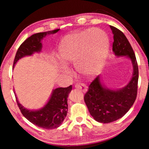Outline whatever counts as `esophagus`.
Segmentation results:
<instances>
[{"label": "esophagus", "instance_id": "34e87169", "mask_svg": "<svg viewBox=\"0 0 149 149\" xmlns=\"http://www.w3.org/2000/svg\"><path fill=\"white\" fill-rule=\"evenodd\" d=\"M75 87L76 88V89L81 90L83 92H86L88 89L87 86H86L84 84H81V83H77V84H75Z\"/></svg>", "mask_w": 149, "mask_h": 149}]
</instances>
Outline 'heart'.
I'll return each mask as SVG.
<instances>
[{
  "label": "heart",
  "instance_id": "b5f03b06",
  "mask_svg": "<svg viewBox=\"0 0 149 149\" xmlns=\"http://www.w3.org/2000/svg\"><path fill=\"white\" fill-rule=\"evenodd\" d=\"M108 47L109 40L104 31L89 29L64 37L59 45L58 58L65 65L75 63L80 73L90 75L104 63Z\"/></svg>",
  "mask_w": 149,
  "mask_h": 149
}]
</instances>
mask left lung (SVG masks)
Returning a JSON list of instances; mask_svg holds the SVG:
<instances>
[{
  "mask_svg": "<svg viewBox=\"0 0 149 149\" xmlns=\"http://www.w3.org/2000/svg\"><path fill=\"white\" fill-rule=\"evenodd\" d=\"M114 35L112 50L116 56L130 58L133 73L132 79L122 89L112 90L102 85L97 76L89 86L84 100L91 115L97 122L110 123L120 119L128 112L137 97L139 79L138 65L134 51L125 35L110 26Z\"/></svg>",
  "mask_w": 149,
  "mask_h": 149,
  "instance_id": "left-lung-1",
  "label": "left lung"
}]
</instances>
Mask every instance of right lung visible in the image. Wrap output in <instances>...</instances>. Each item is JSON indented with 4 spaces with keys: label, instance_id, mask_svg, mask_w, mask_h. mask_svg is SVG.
<instances>
[{
    "label": "right lung",
    "instance_id": "1",
    "mask_svg": "<svg viewBox=\"0 0 149 149\" xmlns=\"http://www.w3.org/2000/svg\"><path fill=\"white\" fill-rule=\"evenodd\" d=\"M60 29L38 33L32 35L20 45L15 56L13 67L22 58L31 56L34 52H41L42 49L41 40L47 35L54 34ZM72 86L68 87H59L52 91V93L49 101L41 109L31 110L24 108L16 99L17 106L24 116L30 122L43 129L52 130L58 127L62 124L68 113V97L71 92ZM15 93V92H14Z\"/></svg>",
    "mask_w": 149,
    "mask_h": 149
}]
</instances>
